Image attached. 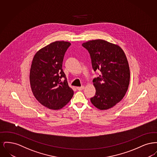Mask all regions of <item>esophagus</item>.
Instances as JSON below:
<instances>
[{
  "mask_svg": "<svg viewBox=\"0 0 157 157\" xmlns=\"http://www.w3.org/2000/svg\"><path fill=\"white\" fill-rule=\"evenodd\" d=\"M84 88H85L84 86H80V87H77V88H76V89L78 90H83Z\"/></svg>",
  "mask_w": 157,
  "mask_h": 157,
  "instance_id": "34e87169",
  "label": "esophagus"
}]
</instances>
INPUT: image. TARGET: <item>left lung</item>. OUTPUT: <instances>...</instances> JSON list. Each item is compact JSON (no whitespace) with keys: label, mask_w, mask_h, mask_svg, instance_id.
<instances>
[{"label":"left lung","mask_w":157,"mask_h":157,"mask_svg":"<svg viewBox=\"0 0 157 157\" xmlns=\"http://www.w3.org/2000/svg\"><path fill=\"white\" fill-rule=\"evenodd\" d=\"M90 55L94 71L99 76L93 80L95 95L90 102L100 110L111 108L124 97L130 79L127 56L120 46L102 39L83 43Z\"/></svg>","instance_id":"8db88e82"}]
</instances>
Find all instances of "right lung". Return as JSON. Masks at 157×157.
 <instances>
[{
	"label": "right lung",
	"mask_w": 157,
	"mask_h": 157,
	"mask_svg": "<svg viewBox=\"0 0 157 157\" xmlns=\"http://www.w3.org/2000/svg\"><path fill=\"white\" fill-rule=\"evenodd\" d=\"M71 45L55 41L39 50L31 64L30 88L37 101L45 107L58 110L65 106L74 95L62 69L65 53ZM65 78L63 82L61 81Z\"/></svg>",
	"instance_id": "add662e5"
}]
</instances>
